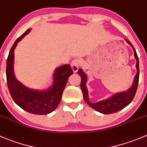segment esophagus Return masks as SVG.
Masks as SVG:
<instances>
[{"label":"esophagus","mask_w":147,"mask_h":147,"mask_svg":"<svg viewBox=\"0 0 147 147\" xmlns=\"http://www.w3.org/2000/svg\"><path fill=\"white\" fill-rule=\"evenodd\" d=\"M80 64H81V61L80 59L76 58L72 60V62H71V67H72V70H73L75 72H78V69H79L80 66Z\"/></svg>","instance_id":"1"}]
</instances>
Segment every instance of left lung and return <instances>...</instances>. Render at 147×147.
I'll list each match as a JSON object with an SVG mask.
<instances>
[{
  "label": "left lung",
  "instance_id": "1",
  "mask_svg": "<svg viewBox=\"0 0 147 147\" xmlns=\"http://www.w3.org/2000/svg\"><path fill=\"white\" fill-rule=\"evenodd\" d=\"M125 40L129 44L131 47H133L134 53V57L137 60V64H136V67H137V72L134 77V82L131 87L127 90L126 92H119L117 94H114L109 98L107 100H102V101L96 102V103H92L89 100L88 91H87V86H86V82L87 81V77L86 74L83 72L82 69H79L78 70V74L81 77V84L80 87L83 93V97H84V101L87 102L92 108L97 110V112L100 113L105 114V115H109V114L115 113V112L120 111L121 109H124L125 107L129 105L132 100L135 96L136 92H137L138 83H139V58L136 50L134 47H133L132 44L128 40L125 39Z\"/></svg>",
  "mask_w": 147,
  "mask_h": 147
}]
</instances>
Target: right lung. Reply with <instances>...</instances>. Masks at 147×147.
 I'll use <instances>...</instances> for the list:
<instances>
[{
  "label": "right lung",
  "instance_id": "obj_1",
  "mask_svg": "<svg viewBox=\"0 0 147 147\" xmlns=\"http://www.w3.org/2000/svg\"><path fill=\"white\" fill-rule=\"evenodd\" d=\"M28 29L19 37L10 50L6 65V78L8 87L12 98L19 107L26 112L38 115H47L57 108L62 99L63 90L72 74L69 65L58 67L53 75V85L45 91L28 88L19 82L14 75V50L18 42L30 31Z\"/></svg>",
  "mask_w": 147,
  "mask_h": 147
}]
</instances>
